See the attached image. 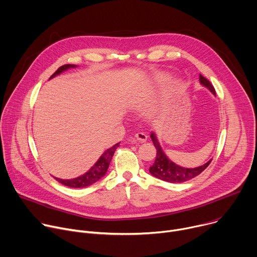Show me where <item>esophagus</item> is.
Returning a JSON list of instances; mask_svg holds the SVG:
<instances>
[{"instance_id":"34e87169","label":"esophagus","mask_w":257,"mask_h":257,"mask_svg":"<svg viewBox=\"0 0 257 257\" xmlns=\"http://www.w3.org/2000/svg\"><path fill=\"white\" fill-rule=\"evenodd\" d=\"M134 138L140 142H145L146 140H148V136H146V134L142 133V132H138L134 135Z\"/></svg>"}]
</instances>
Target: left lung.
Masks as SVG:
<instances>
[{
  "label": "left lung",
  "mask_w": 257,
  "mask_h": 257,
  "mask_svg": "<svg viewBox=\"0 0 257 257\" xmlns=\"http://www.w3.org/2000/svg\"><path fill=\"white\" fill-rule=\"evenodd\" d=\"M199 80L202 85L207 87L215 95V90H214L213 86L201 74L199 75ZM151 138L157 149V158H156L154 165L150 168V172L153 176H155L156 178H159L163 181L170 182V183H182V182L191 180V179L195 178L196 176H198L200 173H202L211 162V160H210L203 166H200V167H197L194 169L180 167V166L176 165L175 163H173L165 155V153L163 152L161 145L158 141L157 135L154 132L151 134Z\"/></svg>",
  "instance_id": "left-lung-1"
}]
</instances>
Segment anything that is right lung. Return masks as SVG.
I'll return each instance as SVG.
<instances>
[{
  "instance_id": "1",
  "label": "right lung",
  "mask_w": 257,
  "mask_h": 257,
  "mask_svg": "<svg viewBox=\"0 0 257 257\" xmlns=\"http://www.w3.org/2000/svg\"><path fill=\"white\" fill-rule=\"evenodd\" d=\"M76 65H71V64H66L64 66H61L54 74L51 76V78L61 74L62 72H64L65 70L69 69V68H75ZM50 78V79H51ZM119 143L115 144L114 146H112L111 149L106 150L98 159V161L91 167V169L86 172L84 175L75 178V179H71V180H63V179H59V178H55L57 181H59L60 183H62L63 185H66L68 187H72V188H83V187H87L93 183H95L96 181H98L101 177H103L107 171V168L109 166V163L112 161V158L114 156L115 151L119 148Z\"/></svg>"
}]
</instances>
